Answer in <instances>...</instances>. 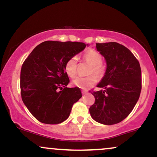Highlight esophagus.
Instances as JSON below:
<instances>
[{
    "label": "esophagus",
    "mask_w": 157,
    "mask_h": 157,
    "mask_svg": "<svg viewBox=\"0 0 157 157\" xmlns=\"http://www.w3.org/2000/svg\"><path fill=\"white\" fill-rule=\"evenodd\" d=\"M88 93L87 90H82V94H86Z\"/></svg>",
    "instance_id": "1"
}]
</instances>
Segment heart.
<instances>
[{"label": "heart", "mask_w": 157, "mask_h": 157, "mask_svg": "<svg viewBox=\"0 0 157 157\" xmlns=\"http://www.w3.org/2000/svg\"><path fill=\"white\" fill-rule=\"evenodd\" d=\"M82 59L91 64L90 74L94 73L99 78L105 75L106 66L102 61V57L100 52L94 49L88 50L82 55ZM65 71L70 77H74L77 75V60L75 57H71L67 60L65 65ZM95 75H91L87 77H77L72 80V84L80 89H89L97 82L96 76Z\"/></svg>", "instance_id": "obj_1"}]
</instances>
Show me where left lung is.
Returning a JSON list of instances; mask_svg holds the SVG:
<instances>
[{
	"instance_id": "obj_1",
	"label": "left lung",
	"mask_w": 157,
	"mask_h": 157,
	"mask_svg": "<svg viewBox=\"0 0 157 157\" xmlns=\"http://www.w3.org/2000/svg\"><path fill=\"white\" fill-rule=\"evenodd\" d=\"M97 50L105 57V75L97 87L90 91L95 102L89 112L95 121L104 125L120 122L130 114L142 89L140 63L132 52L116 42L96 44Z\"/></svg>"
}]
</instances>
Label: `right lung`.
Instances as JSON below:
<instances>
[{
	"label": "right lung",
	"mask_w": 157,
	"mask_h": 157,
	"mask_svg": "<svg viewBox=\"0 0 157 157\" xmlns=\"http://www.w3.org/2000/svg\"><path fill=\"white\" fill-rule=\"evenodd\" d=\"M84 43L45 41L34 48L22 65L21 94L23 103L38 121L59 124L69 117L82 97L80 88H67L65 65L86 48Z\"/></svg>",
	"instance_id": "add662e5"
}]
</instances>
